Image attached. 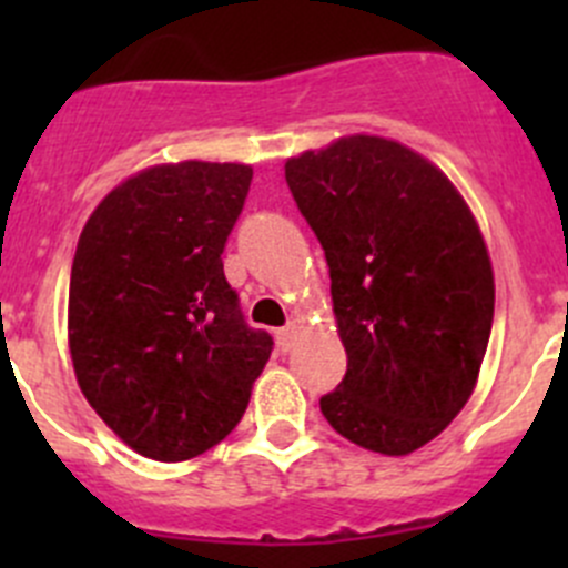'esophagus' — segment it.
I'll return each instance as SVG.
<instances>
[{
  "instance_id": "34e87169",
  "label": "esophagus",
  "mask_w": 568,
  "mask_h": 568,
  "mask_svg": "<svg viewBox=\"0 0 568 568\" xmlns=\"http://www.w3.org/2000/svg\"><path fill=\"white\" fill-rule=\"evenodd\" d=\"M294 337H296V324L283 326V329H277V346L283 348V352H288V348L294 346Z\"/></svg>"
}]
</instances>
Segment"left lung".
Wrapping results in <instances>:
<instances>
[{
    "mask_svg": "<svg viewBox=\"0 0 568 568\" xmlns=\"http://www.w3.org/2000/svg\"><path fill=\"white\" fill-rule=\"evenodd\" d=\"M324 247L346 376L321 395L359 448L406 456L473 395L495 318L484 236L443 170L385 136H343L285 162Z\"/></svg>",
    "mask_w": 568,
    "mask_h": 568,
    "instance_id": "left-lung-1",
    "label": "left lung"
}]
</instances>
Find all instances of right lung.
Returning a JSON list of instances; mask_svg holds the SVG:
<instances>
[{"label":"right lung","instance_id":"right-lung-1","mask_svg":"<svg viewBox=\"0 0 568 568\" xmlns=\"http://www.w3.org/2000/svg\"><path fill=\"white\" fill-rule=\"evenodd\" d=\"M250 181L247 164H159L112 189L79 236L68 291L77 382L148 459L186 462L222 443L272 354L222 266Z\"/></svg>","mask_w":568,"mask_h":568}]
</instances>
